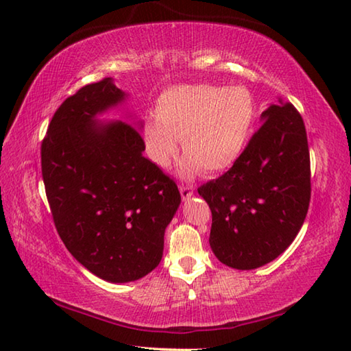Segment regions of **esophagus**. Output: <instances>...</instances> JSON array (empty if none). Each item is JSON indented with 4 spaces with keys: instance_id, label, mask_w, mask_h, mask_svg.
<instances>
[{
    "instance_id": "1",
    "label": "esophagus",
    "mask_w": 351,
    "mask_h": 351,
    "mask_svg": "<svg viewBox=\"0 0 351 351\" xmlns=\"http://www.w3.org/2000/svg\"><path fill=\"white\" fill-rule=\"evenodd\" d=\"M180 192L182 199H189L193 195V187L192 186H180Z\"/></svg>"
}]
</instances>
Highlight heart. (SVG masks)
Here are the masks:
<instances>
[{
	"mask_svg": "<svg viewBox=\"0 0 351 351\" xmlns=\"http://www.w3.org/2000/svg\"><path fill=\"white\" fill-rule=\"evenodd\" d=\"M255 100L243 86L198 83L164 91L144 125L148 156L159 167H169L181 139L187 154L182 173L228 170L245 150L255 122Z\"/></svg>",
	"mask_w": 351,
	"mask_h": 351,
	"instance_id": "heart-1",
	"label": "heart"
}]
</instances>
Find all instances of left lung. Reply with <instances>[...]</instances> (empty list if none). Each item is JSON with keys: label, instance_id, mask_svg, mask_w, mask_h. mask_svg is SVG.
<instances>
[{"label": "left lung", "instance_id": "8db88e82", "mask_svg": "<svg viewBox=\"0 0 351 351\" xmlns=\"http://www.w3.org/2000/svg\"><path fill=\"white\" fill-rule=\"evenodd\" d=\"M240 158L198 189L212 210L215 257L247 271L277 258L299 234L311 198L310 150L304 119L278 100Z\"/></svg>", "mask_w": 351, "mask_h": 351}]
</instances>
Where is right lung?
Listing matches in <instances>:
<instances>
[{
  "label": "right lung",
  "instance_id": "add662e5",
  "mask_svg": "<svg viewBox=\"0 0 351 351\" xmlns=\"http://www.w3.org/2000/svg\"><path fill=\"white\" fill-rule=\"evenodd\" d=\"M125 99L111 77L80 88L58 106L41 142L57 232L80 265L111 283L156 268L165 228L181 204L175 181L142 156L139 130L97 119Z\"/></svg>",
  "mask_w": 351,
  "mask_h": 351
}]
</instances>
